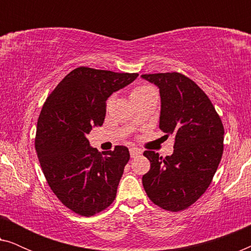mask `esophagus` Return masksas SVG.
Wrapping results in <instances>:
<instances>
[{"instance_id":"obj_1","label":"esophagus","mask_w":251,"mask_h":251,"mask_svg":"<svg viewBox=\"0 0 251 251\" xmlns=\"http://www.w3.org/2000/svg\"><path fill=\"white\" fill-rule=\"evenodd\" d=\"M129 151H130V155H131V157H136L142 154V151H140L139 149H137V147H131Z\"/></svg>"}]
</instances>
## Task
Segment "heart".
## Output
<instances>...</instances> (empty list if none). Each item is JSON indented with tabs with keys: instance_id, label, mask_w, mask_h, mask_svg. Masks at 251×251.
I'll return each instance as SVG.
<instances>
[{
	"instance_id": "1",
	"label": "heart",
	"mask_w": 251,
	"mask_h": 251,
	"mask_svg": "<svg viewBox=\"0 0 251 251\" xmlns=\"http://www.w3.org/2000/svg\"><path fill=\"white\" fill-rule=\"evenodd\" d=\"M151 90H154V89L152 87H150V85H140V87H137L136 89H133V91L131 92V98L146 94V92H149Z\"/></svg>"
}]
</instances>
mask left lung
Segmentation results:
<instances>
[{"mask_svg":"<svg viewBox=\"0 0 251 251\" xmlns=\"http://www.w3.org/2000/svg\"><path fill=\"white\" fill-rule=\"evenodd\" d=\"M142 77L159 88L160 129L175 138L169 156L144 152L151 162L144 190L164 210H184L211 183L223 155L224 126L210 99L191 78L176 72Z\"/></svg>","mask_w":251,"mask_h":251,"instance_id":"obj_1","label":"left lung"}]
</instances>
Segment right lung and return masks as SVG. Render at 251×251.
<instances>
[{
  "label": "right lung",
  "instance_id": "1",
  "mask_svg": "<svg viewBox=\"0 0 251 251\" xmlns=\"http://www.w3.org/2000/svg\"><path fill=\"white\" fill-rule=\"evenodd\" d=\"M137 76L77 67L44 102L37 120V157L51 190L75 214L94 216L114 201L129 150L115 146L114 151L99 153L87 135L104 122L109 96Z\"/></svg>",
  "mask_w": 251,
  "mask_h": 251
}]
</instances>
